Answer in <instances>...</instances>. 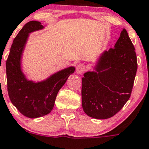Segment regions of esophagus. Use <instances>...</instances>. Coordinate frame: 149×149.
I'll list each match as a JSON object with an SVG mask.
<instances>
[{"label":"esophagus","mask_w":149,"mask_h":149,"mask_svg":"<svg viewBox=\"0 0 149 149\" xmlns=\"http://www.w3.org/2000/svg\"><path fill=\"white\" fill-rule=\"evenodd\" d=\"M76 73L78 74H82L83 73H84L86 70V67L85 65L84 64H79L78 65L77 67H76Z\"/></svg>","instance_id":"obj_1"}]
</instances>
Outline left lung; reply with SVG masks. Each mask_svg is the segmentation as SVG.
I'll list each match as a JSON object with an SVG mask.
<instances>
[{"instance_id":"obj_1","label":"left lung","mask_w":149,"mask_h":149,"mask_svg":"<svg viewBox=\"0 0 149 149\" xmlns=\"http://www.w3.org/2000/svg\"><path fill=\"white\" fill-rule=\"evenodd\" d=\"M135 47L123 29L114 48L100 54L82 78V108L97 119L111 118L130 99L138 69Z\"/></svg>"}]
</instances>
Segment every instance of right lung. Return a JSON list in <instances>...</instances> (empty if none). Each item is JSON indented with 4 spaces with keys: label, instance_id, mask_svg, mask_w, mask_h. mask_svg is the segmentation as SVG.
<instances>
[{
    "label": "right lung",
    "instance_id": "add662e5",
    "mask_svg": "<svg viewBox=\"0 0 149 149\" xmlns=\"http://www.w3.org/2000/svg\"><path fill=\"white\" fill-rule=\"evenodd\" d=\"M44 28L38 21H30L24 24L14 39L6 65L7 89L11 102L22 114L31 119L51 112L59 90L75 71V68L70 66L38 82L26 78L22 70L21 61L29 34Z\"/></svg>",
    "mask_w": 149,
    "mask_h": 149
}]
</instances>
